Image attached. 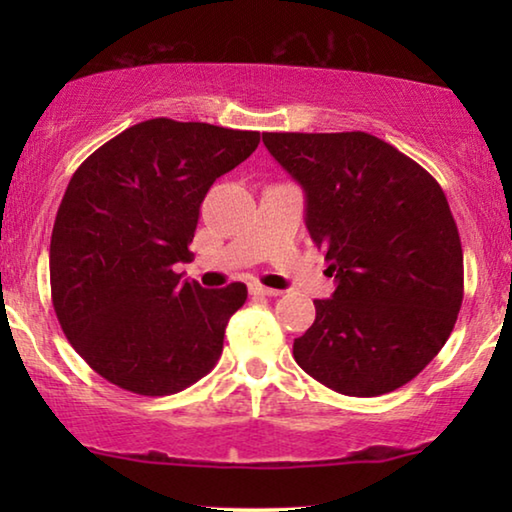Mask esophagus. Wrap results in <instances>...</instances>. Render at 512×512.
Wrapping results in <instances>:
<instances>
[{
    "label": "esophagus",
    "mask_w": 512,
    "mask_h": 512,
    "mask_svg": "<svg viewBox=\"0 0 512 512\" xmlns=\"http://www.w3.org/2000/svg\"><path fill=\"white\" fill-rule=\"evenodd\" d=\"M249 291L254 293V296H268V298L282 296V291H277V289H268V286H263V284H251V286H249Z\"/></svg>",
    "instance_id": "1"
}]
</instances>
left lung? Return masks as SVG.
<instances>
[{
  "instance_id": "obj_1",
  "label": "left lung",
  "mask_w": 512,
  "mask_h": 512,
  "mask_svg": "<svg viewBox=\"0 0 512 512\" xmlns=\"http://www.w3.org/2000/svg\"><path fill=\"white\" fill-rule=\"evenodd\" d=\"M303 186L333 298L293 342L298 366L345 396L389 394L429 366L464 300V251L443 188L368 132H265Z\"/></svg>"
}]
</instances>
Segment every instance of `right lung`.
<instances>
[{
    "instance_id": "add662e5",
    "label": "right lung",
    "mask_w": 512,
    "mask_h": 512,
    "mask_svg": "<svg viewBox=\"0 0 512 512\" xmlns=\"http://www.w3.org/2000/svg\"><path fill=\"white\" fill-rule=\"evenodd\" d=\"M261 135L151 118L83 160L51 235V298L67 340L116 387L170 396L216 366L247 286L202 289L191 261L209 186L247 160Z\"/></svg>"
}]
</instances>
